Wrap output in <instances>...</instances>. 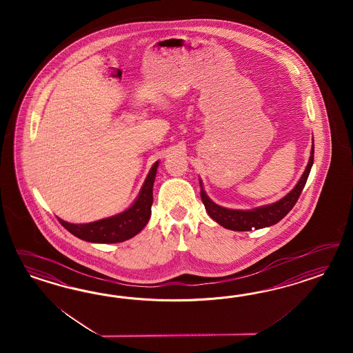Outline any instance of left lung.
Listing matches in <instances>:
<instances>
[{
  "instance_id": "8db88e82",
  "label": "left lung",
  "mask_w": 353,
  "mask_h": 353,
  "mask_svg": "<svg viewBox=\"0 0 353 353\" xmlns=\"http://www.w3.org/2000/svg\"><path fill=\"white\" fill-rule=\"evenodd\" d=\"M313 158H314V143H312L310 161L307 164V168H305V171L303 172L295 188L277 202L256 207L254 210H245V211L243 210H229V208H225V207L214 203L204 192L202 181L199 180L201 196H202V202L205 207V211L217 224L224 226L226 229L235 230V232H250L252 229H263V228L277 224L278 221H281L286 214H289L290 211L292 210V207L298 202L300 194L303 192L305 182L308 180L310 168L313 164Z\"/></svg>"
}]
</instances>
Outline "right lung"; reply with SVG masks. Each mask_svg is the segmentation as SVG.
<instances>
[{
  "instance_id": "right-lung-1",
  "label": "right lung",
  "mask_w": 353,
  "mask_h": 353,
  "mask_svg": "<svg viewBox=\"0 0 353 353\" xmlns=\"http://www.w3.org/2000/svg\"><path fill=\"white\" fill-rule=\"evenodd\" d=\"M159 161L151 167L137 199L121 214L88 224H71L58 217L59 223L77 238L92 243H119L130 239L149 223L152 204V186Z\"/></svg>"
}]
</instances>
